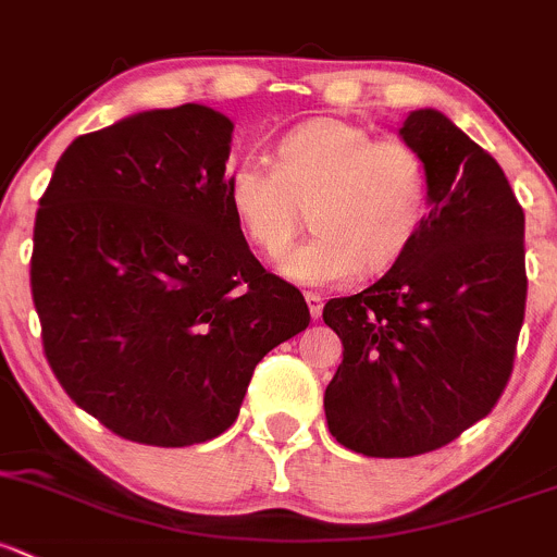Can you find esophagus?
<instances>
[{"instance_id": "34e87169", "label": "esophagus", "mask_w": 557, "mask_h": 557, "mask_svg": "<svg viewBox=\"0 0 557 557\" xmlns=\"http://www.w3.org/2000/svg\"><path fill=\"white\" fill-rule=\"evenodd\" d=\"M304 298H307V307H309V314H312V320H318L320 314H323V296L312 294V290H307V294H304Z\"/></svg>"}]
</instances>
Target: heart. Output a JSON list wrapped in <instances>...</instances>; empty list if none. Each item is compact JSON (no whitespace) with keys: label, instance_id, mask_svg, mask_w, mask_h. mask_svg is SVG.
<instances>
[{"label":"heart","instance_id":"1","mask_svg":"<svg viewBox=\"0 0 557 557\" xmlns=\"http://www.w3.org/2000/svg\"><path fill=\"white\" fill-rule=\"evenodd\" d=\"M224 195L239 234L267 256L282 253L310 208L315 234L277 261L280 274L304 285L386 272L411 250L432 210L430 168L417 146L336 116L285 133L272 168H234Z\"/></svg>","mask_w":557,"mask_h":557}]
</instances>
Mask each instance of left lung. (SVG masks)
<instances>
[{"label":"left lung","mask_w":557,"mask_h":557,"mask_svg":"<svg viewBox=\"0 0 557 557\" xmlns=\"http://www.w3.org/2000/svg\"><path fill=\"white\" fill-rule=\"evenodd\" d=\"M400 136L430 168V219L379 283L323 309L344 347L327 430L379 459L430 454L488 417L529 290L523 208L499 162L441 111H411Z\"/></svg>","instance_id":"8db88e82"}]
</instances>
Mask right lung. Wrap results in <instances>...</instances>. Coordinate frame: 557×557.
Here are the masks:
<instances>
[{"mask_svg": "<svg viewBox=\"0 0 557 557\" xmlns=\"http://www.w3.org/2000/svg\"><path fill=\"white\" fill-rule=\"evenodd\" d=\"M232 122L184 103L79 136L34 221L32 296L66 395L114 435L181 448L237 419L261 357L309 325L226 208Z\"/></svg>", "mask_w": 557, "mask_h": 557, "instance_id": "obj_1", "label": "right lung"}]
</instances>
